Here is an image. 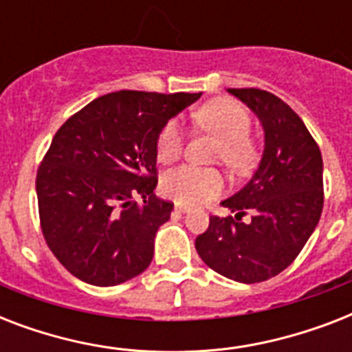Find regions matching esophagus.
<instances>
[{
	"label": "esophagus",
	"instance_id": "34e87169",
	"mask_svg": "<svg viewBox=\"0 0 352 352\" xmlns=\"http://www.w3.org/2000/svg\"><path fill=\"white\" fill-rule=\"evenodd\" d=\"M175 210L177 212H181V214H184V212H190V206H186V204L182 203H175Z\"/></svg>",
	"mask_w": 352,
	"mask_h": 352
}]
</instances>
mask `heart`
Listing matches in <instances>:
<instances>
[{"label": "heart", "instance_id": "obj_1", "mask_svg": "<svg viewBox=\"0 0 352 352\" xmlns=\"http://www.w3.org/2000/svg\"><path fill=\"white\" fill-rule=\"evenodd\" d=\"M193 124L215 138L214 159L235 173L243 175L256 166L259 159V146L252 137L250 113L232 98H214L199 107L192 115ZM184 151V135L175 120L164 124L157 137V157L160 162L170 164L181 159ZM225 186V177L215 168L181 166L168 171L162 179V192L179 203L197 204L219 195Z\"/></svg>", "mask_w": 352, "mask_h": 352}]
</instances>
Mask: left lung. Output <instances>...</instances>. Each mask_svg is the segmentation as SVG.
<instances>
[{
  "instance_id": "obj_1",
  "label": "left lung",
  "mask_w": 352,
  "mask_h": 352,
  "mask_svg": "<svg viewBox=\"0 0 352 352\" xmlns=\"http://www.w3.org/2000/svg\"><path fill=\"white\" fill-rule=\"evenodd\" d=\"M265 127V151L256 175L223 206L235 215H210L195 248L206 265L239 283H259L294 261L323 210V160L294 109L256 87L228 89ZM251 214L248 223L242 217Z\"/></svg>"
}]
</instances>
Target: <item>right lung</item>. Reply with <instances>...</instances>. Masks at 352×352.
<instances>
[{"label":"right lung","instance_id":"obj_1","mask_svg":"<svg viewBox=\"0 0 352 352\" xmlns=\"http://www.w3.org/2000/svg\"><path fill=\"white\" fill-rule=\"evenodd\" d=\"M199 96L109 93L52 137L36 173L38 214L49 250L74 278L113 287L149 267L155 234L173 210L153 195L157 137Z\"/></svg>","mask_w":352,"mask_h":352}]
</instances>
